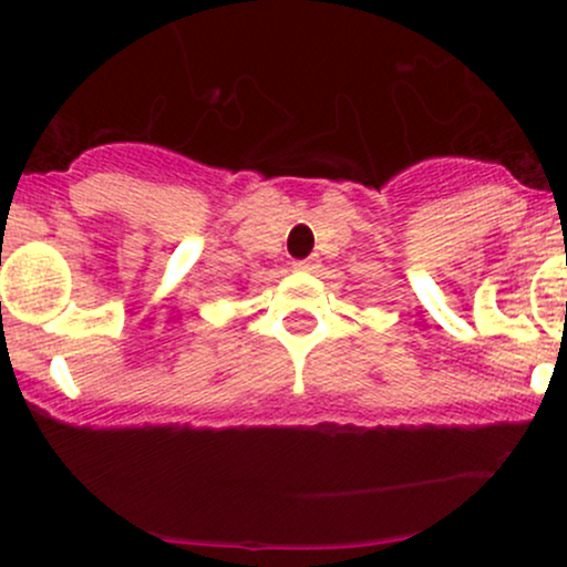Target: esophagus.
Returning a JSON list of instances; mask_svg holds the SVG:
<instances>
[{"instance_id":"1","label":"esophagus","mask_w":567,"mask_h":567,"mask_svg":"<svg viewBox=\"0 0 567 567\" xmlns=\"http://www.w3.org/2000/svg\"><path fill=\"white\" fill-rule=\"evenodd\" d=\"M292 266H296V271H315L320 264L311 261V258H309V261H296Z\"/></svg>"}]
</instances>
